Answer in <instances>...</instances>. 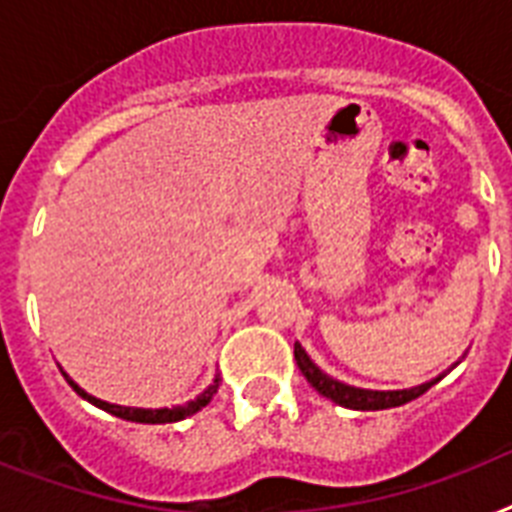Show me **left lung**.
<instances>
[{
	"instance_id": "left-lung-1",
	"label": "left lung",
	"mask_w": 512,
	"mask_h": 512,
	"mask_svg": "<svg viewBox=\"0 0 512 512\" xmlns=\"http://www.w3.org/2000/svg\"><path fill=\"white\" fill-rule=\"evenodd\" d=\"M295 361L300 366V372L305 374V380L311 382L313 388L319 390L321 396H327L329 401L345 406V409H358V412H377V409H393V406L409 404L414 398H420L430 385H436L441 377L430 382H422L417 388H406V390H366V388H353V385H345V382L329 377L327 372H321L319 366L313 364L311 356L305 353L303 345L295 342Z\"/></svg>"
}]
</instances>
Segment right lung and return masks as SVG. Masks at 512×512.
<instances>
[{
  "instance_id": "right-lung-1",
  "label": "right lung",
  "mask_w": 512,
  "mask_h": 512,
  "mask_svg": "<svg viewBox=\"0 0 512 512\" xmlns=\"http://www.w3.org/2000/svg\"><path fill=\"white\" fill-rule=\"evenodd\" d=\"M63 377L68 380V385L79 393V396L84 398V401H90L92 406H98V409H103V412L114 414V417H122V420H130V422H143V425H164V422H177V420H185V417H191V414H196L199 409H204V406L212 401V396L217 393V385H220V377H215L212 380V385H209L204 393H199V396L193 398V401H188V404L183 406H172V409H135V406H119V404H108V401H100V398L90 396L87 390H82L79 385H76L71 377H68L66 372H63Z\"/></svg>"
}]
</instances>
